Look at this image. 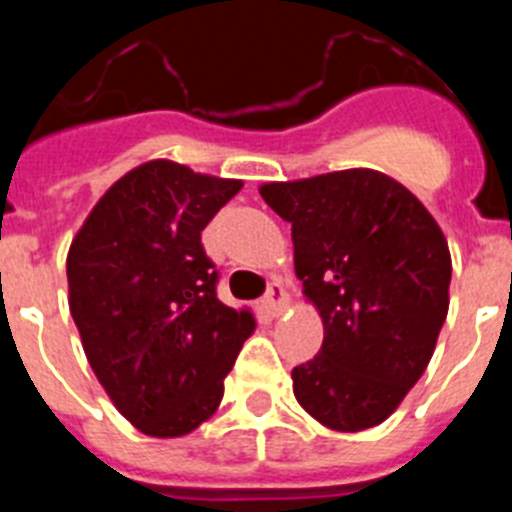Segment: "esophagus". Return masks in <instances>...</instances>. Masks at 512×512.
<instances>
[{"instance_id": "34e87169", "label": "esophagus", "mask_w": 512, "mask_h": 512, "mask_svg": "<svg viewBox=\"0 0 512 512\" xmlns=\"http://www.w3.org/2000/svg\"><path fill=\"white\" fill-rule=\"evenodd\" d=\"M287 307H289V292L282 287V284L274 282L264 297V310L269 312L271 318H277V315H282Z\"/></svg>"}]
</instances>
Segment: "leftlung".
<instances>
[{"label":"left lung","mask_w":512,"mask_h":512,"mask_svg":"<svg viewBox=\"0 0 512 512\" xmlns=\"http://www.w3.org/2000/svg\"><path fill=\"white\" fill-rule=\"evenodd\" d=\"M259 192L292 223L295 274L323 320L318 356L292 369L297 402L330 431L384 423L425 372L449 312L446 235L408 187L374 169Z\"/></svg>","instance_id":"1"}]
</instances>
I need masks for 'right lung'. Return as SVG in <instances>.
<instances>
[{"mask_svg":"<svg viewBox=\"0 0 512 512\" xmlns=\"http://www.w3.org/2000/svg\"><path fill=\"white\" fill-rule=\"evenodd\" d=\"M241 179L153 158L120 176L66 256L69 310L92 372L140 433L179 438L223 400V382L256 330L223 305L202 230Z\"/></svg>","mask_w":512,"mask_h":512,"instance_id":"1","label":"right lung"}]
</instances>
